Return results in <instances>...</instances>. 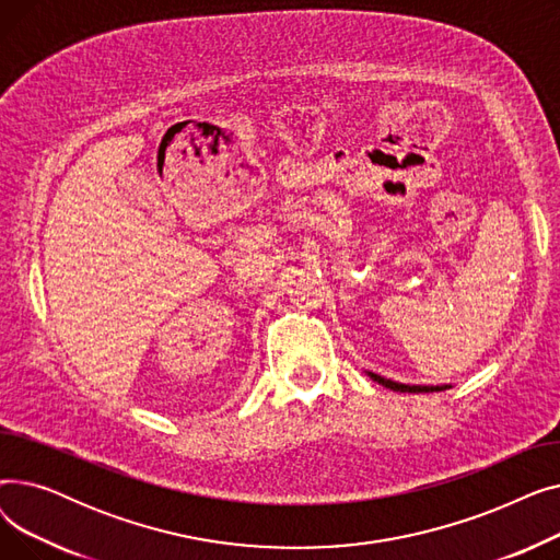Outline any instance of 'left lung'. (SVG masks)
Wrapping results in <instances>:
<instances>
[{
  "mask_svg": "<svg viewBox=\"0 0 560 560\" xmlns=\"http://www.w3.org/2000/svg\"><path fill=\"white\" fill-rule=\"evenodd\" d=\"M368 374H370V378L376 381V384L386 386L390 390H397V393H438V390H447V386H406V384H397V381L378 376L374 372H368Z\"/></svg>",
  "mask_w": 560,
  "mask_h": 560,
  "instance_id": "1",
  "label": "left lung"
}]
</instances>
